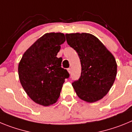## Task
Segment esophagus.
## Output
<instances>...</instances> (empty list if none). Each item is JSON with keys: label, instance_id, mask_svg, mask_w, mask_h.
I'll use <instances>...</instances> for the list:
<instances>
[{"label": "esophagus", "instance_id": "1", "mask_svg": "<svg viewBox=\"0 0 132 132\" xmlns=\"http://www.w3.org/2000/svg\"><path fill=\"white\" fill-rule=\"evenodd\" d=\"M67 71H68L69 73H71V68L67 69Z\"/></svg>", "mask_w": 132, "mask_h": 132}]
</instances>
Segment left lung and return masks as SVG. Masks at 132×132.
Segmentation results:
<instances>
[{"instance_id":"8db88e82","label":"left lung","mask_w":132,"mask_h":132,"mask_svg":"<svg viewBox=\"0 0 132 132\" xmlns=\"http://www.w3.org/2000/svg\"><path fill=\"white\" fill-rule=\"evenodd\" d=\"M67 42L78 53L81 74L72 83L77 96L88 102L102 99L114 84L116 59L96 37L88 33L67 34Z\"/></svg>"}]
</instances>
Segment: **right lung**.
<instances>
[{"instance_id":"right-lung-1","label":"right lung","mask_w":132,"mask_h":132,"mask_svg":"<svg viewBox=\"0 0 132 132\" xmlns=\"http://www.w3.org/2000/svg\"><path fill=\"white\" fill-rule=\"evenodd\" d=\"M65 42L62 33H47L26 51L18 65L20 83L36 103L47 106L55 103L65 79L69 77L56 56Z\"/></svg>"}]
</instances>
